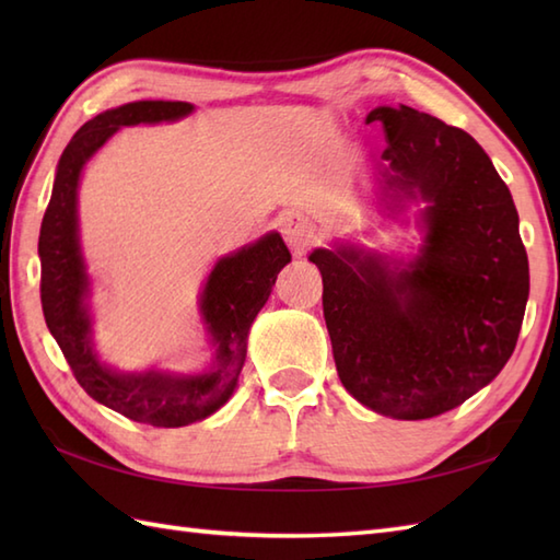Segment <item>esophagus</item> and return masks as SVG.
Segmentation results:
<instances>
[{
	"instance_id": "obj_1",
	"label": "esophagus",
	"mask_w": 560,
	"mask_h": 560,
	"mask_svg": "<svg viewBox=\"0 0 560 560\" xmlns=\"http://www.w3.org/2000/svg\"><path fill=\"white\" fill-rule=\"evenodd\" d=\"M279 231L283 235V241H287L293 249H299V253L307 245L315 243V225L311 219L303 217V213H295V211L283 213L279 221Z\"/></svg>"
}]
</instances>
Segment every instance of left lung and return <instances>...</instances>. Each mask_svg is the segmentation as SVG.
Returning <instances> with one entry per match:
<instances>
[{
  "instance_id": "left-lung-1",
  "label": "left lung",
  "mask_w": 560,
  "mask_h": 560,
  "mask_svg": "<svg viewBox=\"0 0 560 560\" xmlns=\"http://www.w3.org/2000/svg\"><path fill=\"white\" fill-rule=\"evenodd\" d=\"M389 187L428 207L407 269L355 249H315L341 385L392 419H433L477 395L515 351L529 295L517 209L464 129L409 105L375 108Z\"/></svg>"
}]
</instances>
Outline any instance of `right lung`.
Here are the masks:
<instances>
[{
    "mask_svg": "<svg viewBox=\"0 0 560 560\" xmlns=\"http://www.w3.org/2000/svg\"><path fill=\"white\" fill-rule=\"evenodd\" d=\"M187 113H192V105L183 101H137L105 110L83 125L59 159L52 197L38 237L43 315L77 383L89 392V397L127 416L129 421L156 428L189 425L207 419L229 401L245 363L249 325L267 303L277 273L291 261L281 235L269 233L213 267L201 295V313L217 341L213 371L205 375H168L159 371L120 375L96 361L89 341L91 323L83 307L89 281L77 237L81 168L120 127L177 120Z\"/></svg>",
    "mask_w": 560,
    "mask_h": 560,
    "instance_id": "right-lung-1",
    "label": "right lung"
}]
</instances>
